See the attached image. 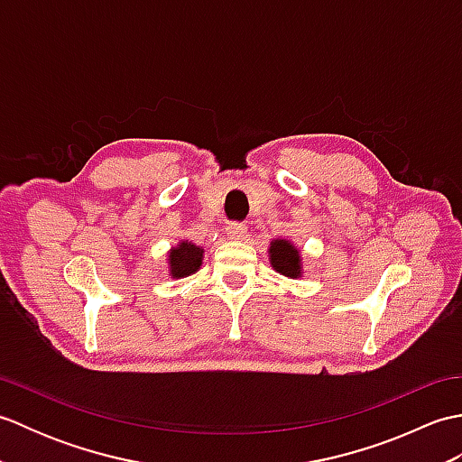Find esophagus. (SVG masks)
<instances>
[{"instance_id": "esophagus-1", "label": "esophagus", "mask_w": 462, "mask_h": 462, "mask_svg": "<svg viewBox=\"0 0 462 462\" xmlns=\"http://www.w3.org/2000/svg\"><path fill=\"white\" fill-rule=\"evenodd\" d=\"M226 234H228L230 240H234V242H242V240H246V238H248V228H246V226H242V224L230 222L228 226H226Z\"/></svg>"}]
</instances>
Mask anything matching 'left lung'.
<instances>
[{
	"instance_id": "left-lung-1",
	"label": "left lung",
	"mask_w": 462,
	"mask_h": 462,
	"mask_svg": "<svg viewBox=\"0 0 462 462\" xmlns=\"http://www.w3.org/2000/svg\"><path fill=\"white\" fill-rule=\"evenodd\" d=\"M268 256L272 268L276 270L282 276L290 280H298L303 276V263H301V254L298 246H293L290 240L276 238L270 242Z\"/></svg>"
}]
</instances>
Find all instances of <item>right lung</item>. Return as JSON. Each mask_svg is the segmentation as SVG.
<instances>
[{
    "label": "right lung",
    "mask_w": 462,
    "mask_h": 462,
    "mask_svg": "<svg viewBox=\"0 0 462 462\" xmlns=\"http://www.w3.org/2000/svg\"><path fill=\"white\" fill-rule=\"evenodd\" d=\"M204 260V248L196 246L189 240H180L169 252V276L171 278H186L190 273L199 272Z\"/></svg>",
    "instance_id": "right-lung-1"
}]
</instances>
